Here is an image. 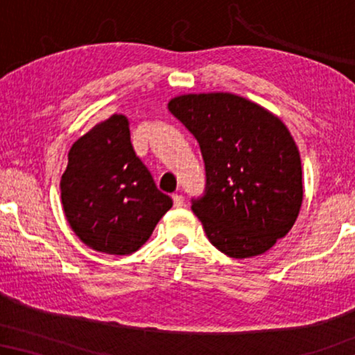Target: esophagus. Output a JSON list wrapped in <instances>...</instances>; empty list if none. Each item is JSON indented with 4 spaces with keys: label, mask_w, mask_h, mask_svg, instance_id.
I'll list each match as a JSON object with an SVG mask.
<instances>
[{
    "label": "esophagus",
    "mask_w": 355,
    "mask_h": 355,
    "mask_svg": "<svg viewBox=\"0 0 355 355\" xmlns=\"http://www.w3.org/2000/svg\"><path fill=\"white\" fill-rule=\"evenodd\" d=\"M173 203L176 208H181L184 205V197L179 193H173Z\"/></svg>",
    "instance_id": "esophagus-1"
}]
</instances>
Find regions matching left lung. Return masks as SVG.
Segmentation results:
<instances>
[{"instance_id": "1", "label": "left lung", "mask_w": 355, "mask_h": 355, "mask_svg": "<svg viewBox=\"0 0 355 355\" xmlns=\"http://www.w3.org/2000/svg\"><path fill=\"white\" fill-rule=\"evenodd\" d=\"M168 110L200 145L205 197L193 200L208 241L232 259L265 254L302 207V164L289 129L263 106L230 94H184Z\"/></svg>"}]
</instances>
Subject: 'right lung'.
<instances>
[{"mask_svg": "<svg viewBox=\"0 0 355 355\" xmlns=\"http://www.w3.org/2000/svg\"><path fill=\"white\" fill-rule=\"evenodd\" d=\"M60 189L76 236L108 255L139 250L173 207L135 155L124 114H111L72 144Z\"/></svg>", "mask_w": 355, "mask_h": 355, "instance_id": "1", "label": "right lung"}]
</instances>
